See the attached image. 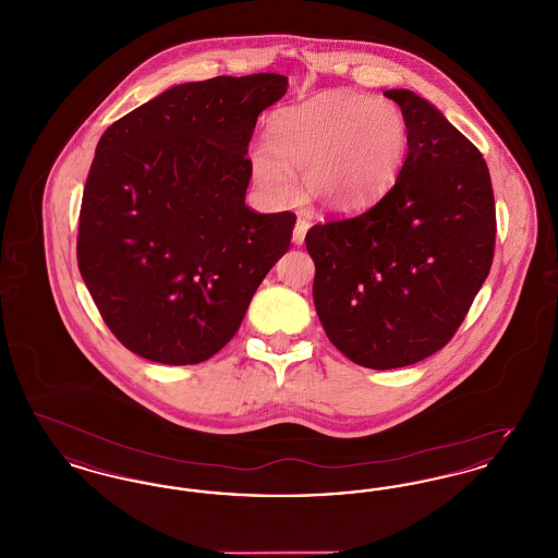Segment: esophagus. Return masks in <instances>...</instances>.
<instances>
[{
	"instance_id": "esophagus-1",
	"label": "esophagus",
	"mask_w": 558,
	"mask_h": 558,
	"mask_svg": "<svg viewBox=\"0 0 558 558\" xmlns=\"http://www.w3.org/2000/svg\"><path fill=\"white\" fill-rule=\"evenodd\" d=\"M310 226H312V223H310L307 219H303V217H299V219H296L294 230H292V242H294V244H303V240H305V234H307Z\"/></svg>"
}]
</instances>
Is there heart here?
<instances>
[{"label":"heart","instance_id":"heart-1","mask_svg":"<svg viewBox=\"0 0 558 558\" xmlns=\"http://www.w3.org/2000/svg\"><path fill=\"white\" fill-rule=\"evenodd\" d=\"M269 147L248 153L251 175L274 205L294 198L291 175L324 211L357 213L396 184L408 155V125L393 102L328 92L280 110Z\"/></svg>","mask_w":558,"mask_h":558}]
</instances>
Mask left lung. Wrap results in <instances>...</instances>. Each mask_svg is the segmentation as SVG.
I'll use <instances>...</instances> for the list:
<instances>
[{"label": "left lung", "instance_id": "8db88e82", "mask_svg": "<svg viewBox=\"0 0 558 558\" xmlns=\"http://www.w3.org/2000/svg\"><path fill=\"white\" fill-rule=\"evenodd\" d=\"M408 157L368 211L316 223L314 303L351 362L391 371L450 343L494 262L496 203L477 146L410 89H387Z\"/></svg>", "mask_w": 558, "mask_h": 558}]
</instances>
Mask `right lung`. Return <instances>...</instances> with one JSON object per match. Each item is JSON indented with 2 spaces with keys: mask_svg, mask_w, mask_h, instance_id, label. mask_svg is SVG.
I'll list each match as a JSON object with an SVG mask.
<instances>
[{
  "mask_svg": "<svg viewBox=\"0 0 558 558\" xmlns=\"http://www.w3.org/2000/svg\"><path fill=\"white\" fill-rule=\"evenodd\" d=\"M276 73L175 85L114 121L83 190L77 264L110 332L140 357L201 364L240 328L296 217L244 205Z\"/></svg>",
  "mask_w": 558,
  "mask_h": 558,
  "instance_id": "1",
  "label": "right lung"
}]
</instances>
